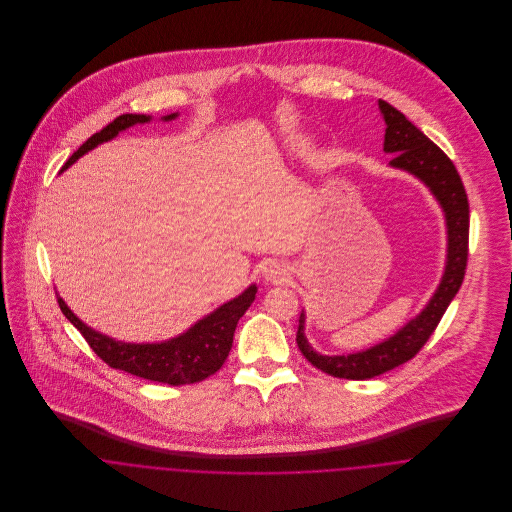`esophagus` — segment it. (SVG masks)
Returning <instances> with one entry per match:
<instances>
[{
    "label": "esophagus",
    "instance_id": "34e87169",
    "mask_svg": "<svg viewBox=\"0 0 512 512\" xmlns=\"http://www.w3.org/2000/svg\"><path fill=\"white\" fill-rule=\"evenodd\" d=\"M262 274L266 276V280L270 282H282L286 276V270L278 264V262H266L262 268Z\"/></svg>",
    "mask_w": 512,
    "mask_h": 512
}]
</instances>
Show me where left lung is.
<instances>
[{
  "label": "left lung",
  "instance_id": "obj_1",
  "mask_svg": "<svg viewBox=\"0 0 512 512\" xmlns=\"http://www.w3.org/2000/svg\"><path fill=\"white\" fill-rule=\"evenodd\" d=\"M378 108L386 124L384 151L392 153L390 165L424 181L445 213L447 260L438 290L424 311L406 323L396 335L361 353L347 357H325L315 353L303 335L305 315H299L295 341L301 355L315 368L347 380H366L384 374L396 366L408 363L420 353V349L436 331L447 305L463 284L469 254V201L453 161L400 110L384 100H378Z\"/></svg>",
  "mask_w": 512,
  "mask_h": 512
}]
</instances>
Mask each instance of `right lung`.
I'll return each mask as SVG.
<instances>
[{"mask_svg": "<svg viewBox=\"0 0 512 512\" xmlns=\"http://www.w3.org/2000/svg\"><path fill=\"white\" fill-rule=\"evenodd\" d=\"M177 114L163 116V120H173ZM151 116L146 114H122L114 122H110L106 128L90 136L82 146L74 151L65 163L63 169L73 165L78 157H82L86 151L94 149L102 142H108L116 138L122 130L146 124ZM256 286H250L248 290L240 293L238 297L230 299L228 303L220 305L217 311L195 323L189 331L183 335L163 341V343H122L114 341L90 327H86L73 311L67 307L63 297H57L61 311L65 317L73 323L74 327L82 333L90 349L112 368L130 372L134 376L163 382L169 386H181V384H193L209 378L215 374L220 366L224 365L230 347L234 329L238 325V319L246 313V309L252 305L256 297Z\"/></svg>", "mask_w": 512, "mask_h": 512, "instance_id": "add662e5", "label": "right lung"}]
</instances>
